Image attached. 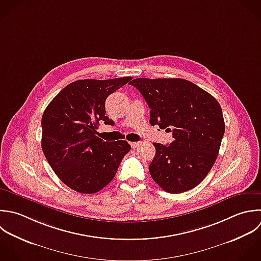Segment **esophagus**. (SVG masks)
I'll return each mask as SVG.
<instances>
[{"instance_id": "esophagus-1", "label": "esophagus", "mask_w": 261, "mask_h": 261, "mask_svg": "<svg viewBox=\"0 0 261 261\" xmlns=\"http://www.w3.org/2000/svg\"><path fill=\"white\" fill-rule=\"evenodd\" d=\"M130 144H131V147H132V148H136V147L140 144V142H139V141H137V142H131Z\"/></svg>"}]
</instances>
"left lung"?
Returning <instances> with one entry per match:
<instances>
[{
    "mask_svg": "<svg viewBox=\"0 0 261 261\" xmlns=\"http://www.w3.org/2000/svg\"><path fill=\"white\" fill-rule=\"evenodd\" d=\"M130 84L146 100L149 123L173 133L169 145L153 143L151 178L169 193L196 187L212 170L225 133L220 103L196 84L181 78H136Z\"/></svg>",
    "mask_w": 261,
    "mask_h": 261,
    "instance_id": "8db88e82",
    "label": "left lung"
}]
</instances>
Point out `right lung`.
Segmentation results:
<instances>
[{"label": "right lung", "mask_w": 261, "mask_h": 261, "mask_svg": "<svg viewBox=\"0 0 261 261\" xmlns=\"http://www.w3.org/2000/svg\"><path fill=\"white\" fill-rule=\"evenodd\" d=\"M132 77L83 79L68 84L48 103L41 118V148L60 180L71 189L96 193L115 177L131 146L105 142L95 134L106 115V99Z\"/></svg>", "instance_id": "1"}]
</instances>
